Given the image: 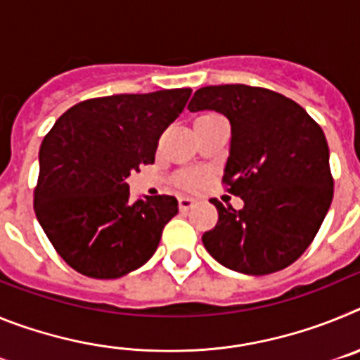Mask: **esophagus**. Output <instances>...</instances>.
<instances>
[{
  "instance_id": "34e87169",
  "label": "esophagus",
  "mask_w": 360,
  "mask_h": 360,
  "mask_svg": "<svg viewBox=\"0 0 360 360\" xmlns=\"http://www.w3.org/2000/svg\"><path fill=\"white\" fill-rule=\"evenodd\" d=\"M195 203V198H191V196H180L178 198V207H180V211H189Z\"/></svg>"
}]
</instances>
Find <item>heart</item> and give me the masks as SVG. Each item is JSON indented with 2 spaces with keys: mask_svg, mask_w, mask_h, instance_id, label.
Wrapping results in <instances>:
<instances>
[{
  "mask_svg": "<svg viewBox=\"0 0 360 360\" xmlns=\"http://www.w3.org/2000/svg\"><path fill=\"white\" fill-rule=\"evenodd\" d=\"M203 115H209V113H203ZM178 184H180V187H184V189H196V187L200 186V178L198 174L195 173H187L184 174V176H180Z\"/></svg>",
  "mask_w": 360,
  "mask_h": 360,
  "instance_id": "1",
  "label": "heart"
}]
</instances>
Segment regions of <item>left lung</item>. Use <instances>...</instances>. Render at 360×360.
Returning a JSON list of instances; mask_svg holds the SVG:
<instances>
[{
  "label": "left lung",
  "mask_w": 360,
  "mask_h": 360,
  "mask_svg": "<svg viewBox=\"0 0 360 360\" xmlns=\"http://www.w3.org/2000/svg\"><path fill=\"white\" fill-rule=\"evenodd\" d=\"M187 108L229 119L231 155L221 184L243 200L236 211L212 198L218 224L203 232L207 252L241 274L287 269L314 241L333 198L321 126L292 98L259 86H205Z\"/></svg>",
  "instance_id": "obj_1"
}]
</instances>
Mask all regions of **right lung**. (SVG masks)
Returning <instances> with one entry per match:
<instances>
[{"label": "right lung", "instance_id": "obj_1", "mask_svg": "<svg viewBox=\"0 0 360 360\" xmlns=\"http://www.w3.org/2000/svg\"><path fill=\"white\" fill-rule=\"evenodd\" d=\"M191 88L88 98L65 111L39 149L34 211L57 254L82 276L115 279L144 265L178 212L174 196L129 202L126 178L153 164Z\"/></svg>", "mask_w": 360, "mask_h": 360}]
</instances>
